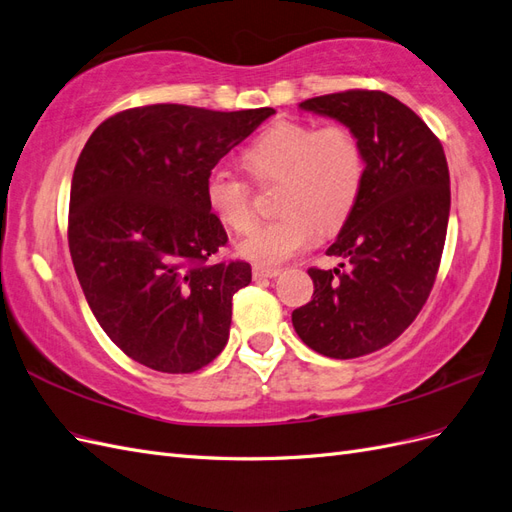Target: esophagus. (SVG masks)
I'll use <instances>...</instances> for the list:
<instances>
[{
	"label": "esophagus",
	"mask_w": 512,
	"mask_h": 512,
	"mask_svg": "<svg viewBox=\"0 0 512 512\" xmlns=\"http://www.w3.org/2000/svg\"><path fill=\"white\" fill-rule=\"evenodd\" d=\"M280 273H282V269H277V267H262V265H256L254 271H252L254 280H265V277H277Z\"/></svg>",
	"instance_id": "1"
}]
</instances>
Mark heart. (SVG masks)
I'll return each instance as SVG.
<instances>
[{"mask_svg": "<svg viewBox=\"0 0 512 512\" xmlns=\"http://www.w3.org/2000/svg\"><path fill=\"white\" fill-rule=\"evenodd\" d=\"M243 162L258 183H282L277 211L284 215L254 228L239 243V254L262 267L282 265L314 247L322 228L342 226L365 183L363 147L342 123L318 128L305 121H277L247 147ZM205 200L230 230L245 232L254 224L252 188L237 175L213 170Z\"/></svg>", "mask_w": 512, "mask_h": 512, "instance_id": "heart-1", "label": "heart"}]
</instances>
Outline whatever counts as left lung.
<instances>
[{
  "label": "left lung",
  "instance_id": "obj_1",
  "mask_svg": "<svg viewBox=\"0 0 512 512\" xmlns=\"http://www.w3.org/2000/svg\"><path fill=\"white\" fill-rule=\"evenodd\" d=\"M305 111L342 121L365 153V183L314 294L294 309L292 327L331 359L376 352L404 333L436 282L451 211V177L440 138L412 108L384 91L348 89L309 98Z\"/></svg>",
  "mask_w": 512,
  "mask_h": 512
}]
</instances>
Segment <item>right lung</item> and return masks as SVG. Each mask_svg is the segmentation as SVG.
Wrapping results in <instances>:
<instances>
[{
    "label": "right lung",
    "mask_w": 512,
    "mask_h": 512,
    "mask_svg": "<svg viewBox=\"0 0 512 512\" xmlns=\"http://www.w3.org/2000/svg\"><path fill=\"white\" fill-rule=\"evenodd\" d=\"M273 113L136 106L85 143L70 188L72 265L100 327L136 363L192 374L224 350L232 294L252 267L211 260L228 235L205 183Z\"/></svg>",
    "instance_id": "right-lung-1"
}]
</instances>
